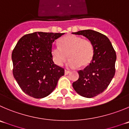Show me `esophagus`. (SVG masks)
Returning <instances> with one entry per match:
<instances>
[{
    "mask_svg": "<svg viewBox=\"0 0 129 129\" xmlns=\"http://www.w3.org/2000/svg\"><path fill=\"white\" fill-rule=\"evenodd\" d=\"M71 73V72L69 71L65 70V73H64V74H65V75H67V74H69V73Z\"/></svg>",
    "mask_w": 129,
    "mask_h": 129,
    "instance_id": "34e87169",
    "label": "esophagus"
}]
</instances>
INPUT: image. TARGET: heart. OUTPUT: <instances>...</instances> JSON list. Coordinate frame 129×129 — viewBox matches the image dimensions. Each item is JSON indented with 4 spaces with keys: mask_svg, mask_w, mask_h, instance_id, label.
Wrapping results in <instances>:
<instances>
[{
    "mask_svg": "<svg viewBox=\"0 0 129 129\" xmlns=\"http://www.w3.org/2000/svg\"><path fill=\"white\" fill-rule=\"evenodd\" d=\"M59 44H53L51 53L54 62L58 66H62L68 58L67 66L69 68L86 67L90 64L93 56V46L88 40L81 37L68 35L62 37Z\"/></svg>",
    "mask_w": 129,
    "mask_h": 129,
    "instance_id": "1",
    "label": "heart"
}]
</instances>
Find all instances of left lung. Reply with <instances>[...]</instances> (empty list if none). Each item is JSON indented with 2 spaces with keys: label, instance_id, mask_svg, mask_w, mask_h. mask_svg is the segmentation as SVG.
Segmentation results:
<instances>
[{
  "label": "left lung",
  "instance_id": "8db88e82",
  "mask_svg": "<svg viewBox=\"0 0 129 129\" xmlns=\"http://www.w3.org/2000/svg\"><path fill=\"white\" fill-rule=\"evenodd\" d=\"M72 34L86 37L93 46V56L90 64L79 71V79L73 88L81 96L92 98L103 92L115 74L116 55L109 39L93 30H84Z\"/></svg>",
  "mask_w": 129,
  "mask_h": 129
}]
</instances>
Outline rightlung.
<instances>
[{
  "label": "right lung",
  "instance_id": "add662e5",
  "mask_svg": "<svg viewBox=\"0 0 129 129\" xmlns=\"http://www.w3.org/2000/svg\"><path fill=\"white\" fill-rule=\"evenodd\" d=\"M64 33L36 32L25 35L12 53L13 76L23 92L36 99L44 98L55 90L64 69L55 64L53 43Z\"/></svg>",
  "mask_w": 129,
  "mask_h": 129
}]
</instances>
